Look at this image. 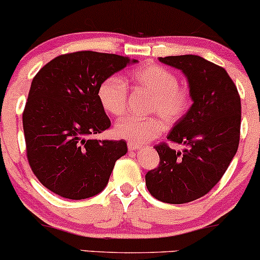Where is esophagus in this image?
Wrapping results in <instances>:
<instances>
[{
	"instance_id": "esophagus-1",
	"label": "esophagus",
	"mask_w": 260,
	"mask_h": 260,
	"mask_svg": "<svg viewBox=\"0 0 260 260\" xmlns=\"http://www.w3.org/2000/svg\"><path fill=\"white\" fill-rule=\"evenodd\" d=\"M140 147H142V145L137 144V143H132V142H129V143H128V144H127V148H128V150H129V151L138 150V149H140Z\"/></svg>"
}]
</instances>
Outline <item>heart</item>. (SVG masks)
Segmentation results:
<instances>
[{
  "instance_id": "obj_1",
  "label": "heart",
  "mask_w": 260,
  "mask_h": 260,
  "mask_svg": "<svg viewBox=\"0 0 260 260\" xmlns=\"http://www.w3.org/2000/svg\"><path fill=\"white\" fill-rule=\"evenodd\" d=\"M129 80L136 90L151 96L149 113H157L165 121L175 122L186 115L192 105V95L184 86L178 85L174 72L159 64L136 68L129 73ZM98 98L107 113L121 116L126 112L128 88L124 80L111 76L101 83ZM164 123L159 117H124L115 124V136L132 143H147L160 136Z\"/></svg>"
}]
</instances>
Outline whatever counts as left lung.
I'll list each match as a JSON object with an SVG mask.
<instances>
[{"instance_id":"8db88e82","label":"left lung","mask_w":260,"mask_h":260,"mask_svg":"<svg viewBox=\"0 0 260 260\" xmlns=\"http://www.w3.org/2000/svg\"><path fill=\"white\" fill-rule=\"evenodd\" d=\"M159 61L186 74L193 104L168 136L186 149L176 151L168 143L155 145L160 162L147 172L145 184L157 201L184 204L210 192L237 153L241 98L228 72L201 56H168Z\"/></svg>"}]
</instances>
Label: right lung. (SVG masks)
<instances>
[{
  "label": "right lung",
  "mask_w": 260,
  "mask_h": 260,
  "mask_svg": "<svg viewBox=\"0 0 260 260\" xmlns=\"http://www.w3.org/2000/svg\"><path fill=\"white\" fill-rule=\"evenodd\" d=\"M129 62L113 53L77 51L57 56L34 77L23 111L26 157L51 192L74 201L98 194L127 153L124 140L89 137L111 126L98 89Z\"/></svg>",
  "instance_id": "right-lung-1"
}]
</instances>
